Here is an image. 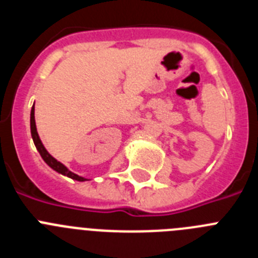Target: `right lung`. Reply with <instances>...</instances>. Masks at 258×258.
<instances>
[{"label": "right lung", "mask_w": 258, "mask_h": 258, "mask_svg": "<svg viewBox=\"0 0 258 258\" xmlns=\"http://www.w3.org/2000/svg\"><path fill=\"white\" fill-rule=\"evenodd\" d=\"M31 134H32V140H33V142H35V146L36 149H37V151L40 152L41 157L44 159L45 163L47 164V165L51 168V169H54L55 172L60 173V174L63 175H67V177H70V178L75 179V181H80V182H84V181H88L86 178H84V177H80V175L75 174V173L71 172L70 169H68L67 166L63 165V164L60 163V161H58L56 159H54V157L51 156V155L49 154V152L46 151V149H45V146L42 145V142H41L40 137H38V133H37V127H36V121H35V104H33V107H32L31 109Z\"/></svg>", "instance_id": "add662e5"}]
</instances>
